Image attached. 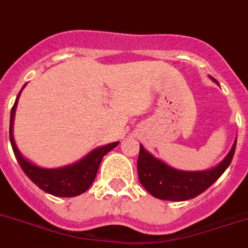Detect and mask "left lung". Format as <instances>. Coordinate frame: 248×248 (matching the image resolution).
Instances as JSON below:
<instances>
[{
  "instance_id": "8db88e82",
  "label": "left lung",
  "mask_w": 248,
  "mask_h": 248,
  "mask_svg": "<svg viewBox=\"0 0 248 248\" xmlns=\"http://www.w3.org/2000/svg\"><path fill=\"white\" fill-rule=\"evenodd\" d=\"M211 78L218 83L214 77ZM236 142L237 139L227 156L216 167L207 171L195 172L173 169L152 156L143 148V146L140 145L137 160L140 182L156 199L167 201H186L193 199L206 191L211 185H214L226 171L233 158Z\"/></svg>"
}]
</instances>
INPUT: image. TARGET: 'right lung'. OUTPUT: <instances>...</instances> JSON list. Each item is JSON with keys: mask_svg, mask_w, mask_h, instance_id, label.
<instances>
[{"mask_svg": "<svg viewBox=\"0 0 248 248\" xmlns=\"http://www.w3.org/2000/svg\"><path fill=\"white\" fill-rule=\"evenodd\" d=\"M20 94L21 91L17 96L16 101H15L14 107L11 109L10 141L17 162L20 163L21 169L23 170L26 176L36 186L44 189L45 192L56 196V197H75V196L86 192L96 178L103 156L108 154L111 150H113L118 145V142H113V143H108V145L102 146V147L94 148L78 162L66 166V167H61V169H44V167L33 165L20 154L14 140L15 112H16Z\"/></svg>", "mask_w": 248, "mask_h": 248, "instance_id": "right-lung-1", "label": "right lung"}]
</instances>
